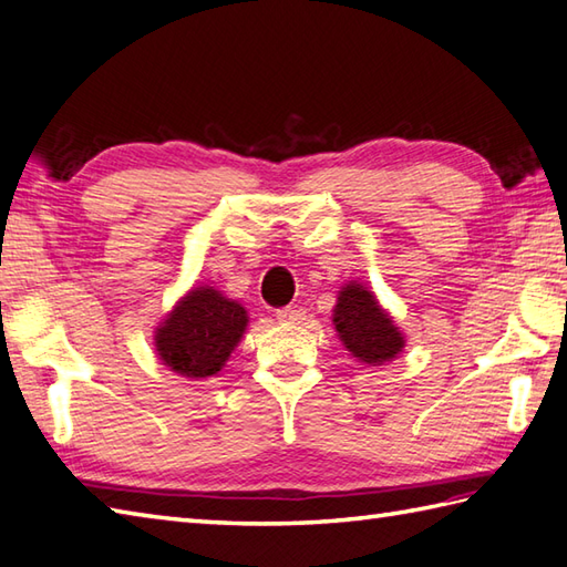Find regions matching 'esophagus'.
Instances as JSON below:
<instances>
[{
    "label": "esophagus",
    "instance_id": "esophagus-1",
    "mask_svg": "<svg viewBox=\"0 0 567 567\" xmlns=\"http://www.w3.org/2000/svg\"><path fill=\"white\" fill-rule=\"evenodd\" d=\"M275 317L280 323H299L305 319V309H297V307H282L275 311Z\"/></svg>",
    "mask_w": 567,
    "mask_h": 567
}]
</instances>
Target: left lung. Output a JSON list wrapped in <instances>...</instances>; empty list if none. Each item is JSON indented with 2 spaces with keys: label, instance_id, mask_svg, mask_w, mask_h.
Masks as SVG:
<instances>
[{
  "label": "left lung",
  "instance_id": "8db88e82",
  "mask_svg": "<svg viewBox=\"0 0 567 567\" xmlns=\"http://www.w3.org/2000/svg\"><path fill=\"white\" fill-rule=\"evenodd\" d=\"M333 327L346 351L365 365H384L402 353L404 336L368 287L351 280L333 307Z\"/></svg>",
  "mask_w": 567,
  "mask_h": 567
}]
</instances>
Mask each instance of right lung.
<instances>
[{"label":"right lung","instance_id":"add662e5","mask_svg":"<svg viewBox=\"0 0 567 567\" xmlns=\"http://www.w3.org/2000/svg\"><path fill=\"white\" fill-rule=\"evenodd\" d=\"M248 327V311L209 285L189 290L155 329L163 365L192 380L219 372Z\"/></svg>","mask_w":567,"mask_h":567}]
</instances>
